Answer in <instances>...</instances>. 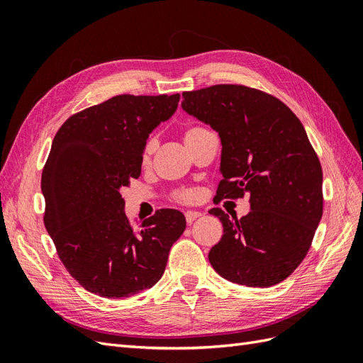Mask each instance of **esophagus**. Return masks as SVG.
<instances>
[{"mask_svg": "<svg viewBox=\"0 0 363 363\" xmlns=\"http://www.w3.org/2000/svg\"><path fill=\"white\" fill-rule=\"evenodd\" d=\"M184 216H186V223L188 224H192L195 219H199V218H201L203 216V213L201 212H195V211H189V212H186L184 213Z\"/></svg>", "mask_w": 363, "mask_h": 363, "instance_id": "obj_1", "label": "esophagus"}]
</instances>
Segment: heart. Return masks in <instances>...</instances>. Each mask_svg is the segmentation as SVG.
Returning a JSON list of instances; mask_svg holds the SVG:
<instances>
[{
	"mask_svg": "<svg viewBox=\"0 0 363 363\" xmlns=\"http://www.w3.org/2000/svg\"><path fill=\"white\" fill-rule=\"evenodd\" d=\"M203 130L204 128H201V127H189L188 130L184 131V135H183L184 142L189 140L192 136H195L196 133H200V131H203ZM156 148H157V139L155 136H150L147 139V142H145V145H144V151H142V162L148 163L151 156L155 155ZM175 199H177L179 201H183V203L192 201L195 199V192L188 191V189H182V191H179L177 194H175Z\"/></svg>",
	"mask_w": 363,
	"mask_h": 363,
	"instance_id": "heart-1",
	"label": "heart"
}]
</instances>
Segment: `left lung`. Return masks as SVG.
Wrapping results in <instances>:
<instances>
[{"mask_svg": "<svg viewBox=\"0 0 363 363\" xmlns=\"http://www.w3.org/2000/svg\"><path fill=\"white\" fill-rule=\"evenodd\" d=\"M183 111L221 138L215 199L250 195L248 215L208 211L224 235L208 251L219 276L250 288L289 277L311 248L323 216V169L300 119L279 98L240 84L183 92Z\"/></svg>", "mask_w": 363, "mask_h": 363, "instance_id": "obj_1", "label": "left lung"}]
</instances>
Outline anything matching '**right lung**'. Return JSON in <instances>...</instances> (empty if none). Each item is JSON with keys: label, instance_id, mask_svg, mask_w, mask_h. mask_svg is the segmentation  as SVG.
Masks as SVG:
<instances>
[{"label": "right lung", "instance_id": "1", "mask_svg": "<svg viewBox=\"0 0 363 363\" xmlns=\"http://www.w3.org/2000/svg\"><path fill=\"white\" fill-rule=\"evenodd\" d=\"M180 94L116 95L65 121L42 171L43 224L82 286L104 298L135 295L160 280L184 215L162 208L139 228L125 216L121 189L138 179L142 151Z\"/></svg>", "mask_w": 363, "mask_h": 363}]
</instances>
